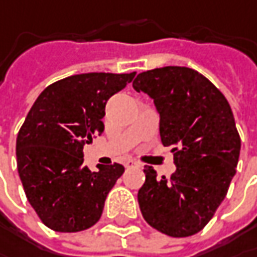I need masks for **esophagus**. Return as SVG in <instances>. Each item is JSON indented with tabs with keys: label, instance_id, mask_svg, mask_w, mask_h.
Returning <instances> with one entry per match:
<instances>
[{
	"label": "esophagus",
	"instance_id": "1",
	"mask_svg": "<svg viewBox=\"0 0 257 257\" xmlns=\"http://www.w3.org/2000/svg\"><path fill=\"white\" fill-rule=\"evenodd\" d=\"M125 167L126 168H137V167H140V162L135 161V160H126L125 161Z\"/></svg>",
	"mask_w": 257,
	"mask_h": 257
}]
</instances>
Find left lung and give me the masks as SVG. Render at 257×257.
Returning a JSON list of instances; mask_svg holds the SVG:
<instances>
[{"instance_id":"8db88e82","label":"left lung","mask_w":257,"mask_h":257,"mask_svg":"<svg viewBox=\"0 0 257 257\" xmlns=\"http://www.w3.org/2000/svg\"><path fill=\"white\" fill-rule=\"evenodd\" d=\"M134 89L154 99L164 147H171L175 173L167 178L145 165L138 191L142 216L171 237L204 229L236 174L240 135L227 99L197 70L167 66L140 73Z\"/></svg>"}]
</instances>
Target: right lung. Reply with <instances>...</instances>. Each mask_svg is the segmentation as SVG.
<instances>
[{
    "label": "right lung",
    "instance_id": "add662e5",
    "mask_svg": "<svg viewBox=\"0 0 257 257\" xmlns=\"http://www.w3.org/2000/svg\"><path fill=\"white\" fill-rule=\"evenodd\" d=\"M137 73H83L47 86L31 106L17 137V168L28 203L54 231L74 233L99 221L105 200L125 168L90 171L83 147L105 131L110 96Z\"/></svg>",
    "mask_w": 257,
    "mask_h": 257
}]
</instances>
